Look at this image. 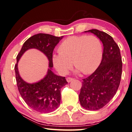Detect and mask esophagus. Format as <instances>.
Segmentation results:
<instances>
[{"instance_id": "obj_1", "label": "esophagus", "mask_w": 132, "mask_h": 132, "mask_svg": "<svg viewBox=\"0 0 132 132\" xmlns=\"http://www.w3.org/2000/svg\"><path fill=\"white\" fill-rule=\"evenodd\" d=\"M73 78H70V77H68V78H67V79H66V80H67V81H68V82H70V81H72V80H73Z\"/></svg>"}]
</instances>
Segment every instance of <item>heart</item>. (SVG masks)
Segmentation results:
<instances>
[{
	"label": "heart",
	"mask_w": 132,
	"mask_h": 132,
	"mask_svg": "<svg viewBox=\"0 0 132 132\" xmlns=\"http://www.w3.org/2000/svg\"><path fill=\"white\" fill-rule=\"evenodd\" d=\"M59 55H54L53 62L61 75H66L73 66L82 73L95 70L102 57L101 40L94 35L70 36L64 40L58 48Z\"/></svg>",
	"instance_id": "obj_1"
}]
</instances>
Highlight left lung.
<instances>
[{"label":"left lung","instance_id":"8db88e82","mask_svg":"<svg viewBox=\"0 0 132 132\" xmlns=\"http://www.w3.org/2000/svg\"><path fill=\"white\" fill-rule=\"evenodd\" d=\"M102 42L103 52L97 69L82 79L79 95L84 108L96 111L102 108L112 99L120 85L122 74V59L120 48L110 35L97 29L89 30Z\"/></svg>","mask_w":132,"mask_h":132}]
</instances>
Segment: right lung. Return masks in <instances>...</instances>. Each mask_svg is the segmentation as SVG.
Masks as SVG:
<instances>
[{
	"mask_svg": "<svg viewBox=\"0 0 132 132\" xmlns=\"http://www.w3.org/2000/svg\"><path fill=\"white\" fill-rule=\"evenodd\" d=\"M62 38L45 33L33 35L23 44L16 56L14 69L18 91L27 105L38 112L47 113L56 109L60 105L61 88L68 84L65 77L57 76L51 71L53 52ZM30 48H36L45 53L49 60L50 67L47 75L42 80L33 84L25 82L20 77L18 70L19 59L26 51Z\"/></svg>",
	"mask_w": 132,
	"mask_h": 132,
	"instance_id": "obj_1",
	"label": "right lung"
}]
</instances>
